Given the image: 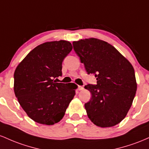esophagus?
I'll list each match as a JSON object with an SVG mask.
<instances>
[{
  "label": "esophagus",
  "mask_w": 149,
  "mask_h": 149,
  "mask_svg": "<svg viewBox=\"0 0 149 149\" xmlns=\"http://www.w3.org/2000/svg\"><path fill=\"white\" fill-rule=\"evenodd\" d=\"M84 87L82 86H78V90H79V91H82Z\"/></svg>",
  "instance_id": "34e87169"
}]
</instances>
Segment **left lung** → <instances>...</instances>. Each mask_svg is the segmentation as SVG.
I'll list each match as a JSON object with an SVG mask.
<instances>
[{
    "label": "left lung",
    "instance_id": "left-lung-1",
    "mask_svg": "<svg viewBox=\"0 0 149 149\" xmlns=\"http://www.w3.org/2000/svg\"><path fill=\"white\" fill-rule=\"evenodd\" d=\"M72 45L87 74H93L97 80L96 85L84 86L91 93L84 104L88 118L101 127L118 125L126 117L136 94L133 66L112 45L98 38L81 39Z\"/></svg>",
    "mask_w": 149,
    "mask_h": 149
}]
</instances>
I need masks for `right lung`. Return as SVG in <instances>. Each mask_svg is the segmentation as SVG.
<instances>
[{
	"label": "right lung",
	"instance_id": "obj_1",
	"mask_svg": "<svg viewBox=\"0 0 149 149\" xmlns=\"http://www.w3.org/2000/svg\"><path fill=\"white\" fill-rule=\"evenodd\" d=\"M72 49L61 40L36 46L18 65L14 73V91L19 103L36 123L52 125L63 119L75 95L74 83H57L62 63Z\"/></svg>",
	"mask_w": 149,
	"mask_h": 149
}]
</instances>
